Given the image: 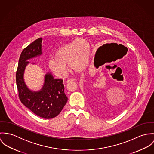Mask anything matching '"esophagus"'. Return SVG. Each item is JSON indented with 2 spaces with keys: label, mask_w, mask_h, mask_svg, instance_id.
Listing matches in <instances>:
<instances>
[{
  "label": "esophagus",
  "mask_w": 154,
  "mask_h": 154,
  "mask_svg": "<svg viewBox=\"0 0 154 154\" xmlns=\"http://www.w3.org/2000/svg\"><path fill=\"white\" fill-rule=\"evenodd\" d=\"M75 80H76V79H74V78L69 79V80H67V83H70V82H75Z\"/></svg>",
  "instance_id": "1"
}]
</instances>
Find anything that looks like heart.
Segmentation results:
<instances>
[{
  "instance_id": "1",
  "label": "heart",
  "mask_w": 154,
  "mask_h": 154,
  "mask_svg": "<svg viewBox=\"0 0 154 154\" xmlns=\"http://www.w3.org/2000/svg\"><path fill=\"white\" fill-rule=\"evenodd\" d=\"M89 57L90 47L88 42L83 39L79 38L59 47L54 53V58L48 61V65L57 76L64 77L69 72L67 66L68 63L71 69L79 71L87 67Z\"/></svg>"
}]
</instances>
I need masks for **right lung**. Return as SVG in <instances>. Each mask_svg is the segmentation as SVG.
I'll use <instances>...</instances> for the list:
<instances>
[{
	"label": "right lung",
	"instance_id": "right-lung-1",
	"mask_svg": "<svg viewBox=\"0 0 154 154\" xmlns=\"http://www.w3.org/2000/svg\"><path fill=\"white\" fill-rule=\"evenodd\" d=\"M42 38L36 39L22 52L19 60L16 81L22 103L36 115L50 119L58 115L67 102L63 80L54 79L51 72H48L45 75L41 89L35 91L27 87L23 78L25 68L30 63L28 60L42 54Z\"/></svg>",
	"mask_w": 154,
	"mask_h": 154
}]
</instances>
